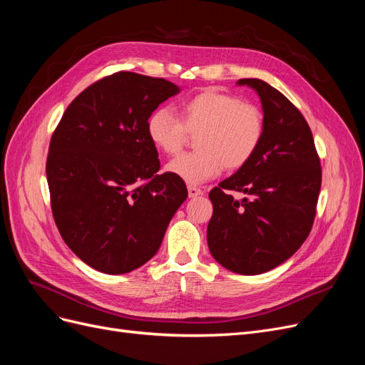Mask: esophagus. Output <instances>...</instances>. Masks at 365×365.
Returning a JSON list of instances; mask_svg holds the SVG:
<instances>
[{
  "mask_svg": "<svg viewBox=\"0 0 365 365\" xmlns=\"http://www.w3.org/2000/svg\"><path fill=\"white\" fill-rule=\"evenodd\" d=\"M187 190H189V197H196V196H201L204 193L200 187H196V185H189L187 187Z\"/></svg>",
  "mask_w": 365,
  "mask_h": 365,
  "instance_id": "obj_1",
  "label": "esophagus"
}]
</instances>
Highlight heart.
Wrapping results in <instances>:
<instances>
[{
	"label": "heart",
	"mask_w": 365,
	"mask_h": 365,
	"mask_svg": "<svg viewBox=\"0 0 365 365\" xmlns=\"http://www.w3.org/2000/svg\"><path fill=\"white\" fill-rule=\"evenodd\" d=\"M146 130L152 145L168 155L181 152L187 132L197 133V150L173 158L165 169L185 182L201 184L222 168L239 170L251 161L264 135V117L257 105L208 88L181 102L180 118L168 108L153 111Z\"/></svg>",
	"instance_id": "b5f03b06"
}]
</instances>
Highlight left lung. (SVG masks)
<instances>
[{
    "label": "left lung",
    "mask_w": 365,
    "mask_h": 365,
    "mask_svg": "<svg viewBox=\"0 0 365 365\" xmlns=\"http://www.w3.org/2000/svg\"><path fill=\"white\" fill-rule=\"evenodd\" d=\"M237 83L259 94L264 135L251 161L208 193L207 242L224 268L256 275L288 260L311 233L322 165L311 128L288 98L260 79Z\"/></svg>",
    "instance_id": "obj_1"
}]
</instances>
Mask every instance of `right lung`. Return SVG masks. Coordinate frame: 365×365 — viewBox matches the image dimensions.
Masks as SVG:
<instances>
[{
  "mask_svg": "<svg viewBox=\"0 0 365 365\" xmlns=\"http://www.w3.org/2000/svg\"><path fill=\"white\" fill-rule=\"evenodd\" d=\"M175 83L130 71L94 82L54 129L47 181L54 222L68 248L91 268L126 274L155 256L187 200L178 176L158 173L146 123Z\"/></svg>",
  "mask_w": 365,
  "mask_h": 365,
  "instance_id": "obj_1",
  "label": "right lung"
}]
</instances>
